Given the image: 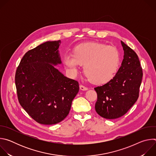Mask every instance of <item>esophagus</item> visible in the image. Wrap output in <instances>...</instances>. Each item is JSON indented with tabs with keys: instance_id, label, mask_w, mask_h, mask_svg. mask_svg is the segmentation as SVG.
Returning <instances> with one entry per match:
<instances>
[{
	"instance_id": "esophagus-1",
	"label": "esophagus",
	"mask_w": 156,
	"mask_h": 156,
	"mask_svg": "<svg viewBox=\"0 0 156 156\" xmlns=\"http://www.w3.org/2000/svg\"><path fill=\"white\" fill-rule=\"evenodd\" d=\"M80 89L81 90H82V91H86V90H87V87H85V86H84L83 85H80Z\"/></svg>"
}]
</instances>
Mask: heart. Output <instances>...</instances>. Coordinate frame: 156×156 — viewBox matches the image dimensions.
Returning a JSON list of instances; mask_svg holds the SVG:
<instances>
[{"label":"heart","instance_id":"heart-1","mask_svg":"<svg viewBox=\"0 0 156 156\" xmlns=\"http://www.w3.org/2000/svg\"><path fill=\"white\" fill-rule=\"evenodd\" d=\"M63 63L72 75H76L84 65L85 75L92 83L100 84L112 80L120 65L116 48L98 42H87L76 46L73 54L66 53Z\"/></svg>","mask_w":156,"mask_h":156}]
</instances>
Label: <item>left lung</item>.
Here are the masks:
<instances>
[{
    "mask_svg": "<svg viewBox=\"0 0 156 156\" xmlns=\"http://www.w3.org/2000/svg\"><path fill=\"white\" fill-rule=\"evenodd\" d=\"M123 59L114 78L94 88L98 94L96 112L106 119H115L125 115L139 97L143 70L136 52L121 41Z\"/></svg>",
    "mask_w": 156,
    "mask_h": 156,
    "instance_id": "8db88e82",
    "label": "left lung"
}]
</instances>
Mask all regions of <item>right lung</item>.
Returning a JSON list of instances; mask_svg holds the SVG:
<instances>
[{
	"label": "right lung",
	"instance_id": "right-lung-1",
	"mask_svg": "<svg viewBox=\"0 0 156 156\" xmlns=\"http://www.w3.org/2000/svg\"><path fill=\"white\" fill-rule=\"evenodd\" d=\"M60 43V40L47 41L28 51L15 73L20 105L43 125L56 124L65 119L79 91L78 82L65 76L53 66L62 63Z\"/></svg>",
	"mask_w": 156,
	"mask_h": 156
}]
</instances>
